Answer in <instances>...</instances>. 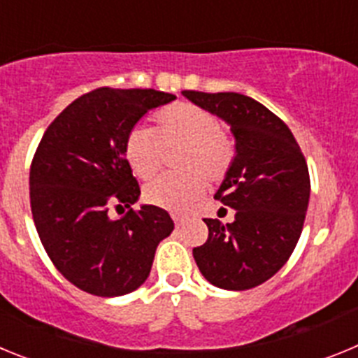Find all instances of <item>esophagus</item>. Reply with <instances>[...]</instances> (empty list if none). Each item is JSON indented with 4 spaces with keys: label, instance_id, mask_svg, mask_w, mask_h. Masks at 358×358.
<instances>
[{
    "label": "esophagus",
    "instance_id": "esophagus-1",
    "mask_svg": "<svg viewBox=\"0 0 358 358\" xmlns=\"http://www.w3.org/2000/svg\"><path fill=\"white\" fill-rule=\"evenodd\" d=\"M172 218H173V222H176V226H181V224L185 222V217L179 213H172Z\"/></svg>",
    "mask_w": 358,
    "mask_h": 358
}]
</instances>
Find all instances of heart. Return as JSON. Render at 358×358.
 I'll return each mask as SVG.
<instances>
[{"label":"heart","mask_w":358,"mask_h":358,"mask_svg":"<svg viewBox=\"0 0 358 358\" xmlns=\"http://www.w3.org/2000/svg\"><path fill=\"white\" fill-rule=\"evenodd\" d=\"M185 176H163L148 182L143 197L148 204L182 213L206 188L208 181H222L231 169L235 147L220 131L210 110L194 103H173L156 115L154 131L134 129L125 141V159L140 179H150L161 169L164 150H177Z\"/></svg>","instance_id":"b5f03b06"}]
</instances>
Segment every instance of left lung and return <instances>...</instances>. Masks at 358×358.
<instances>
[{
  "mask_svg": "<svg viewBox=\"0 0 358 358\" xmlns=\"http://www.w3.org/2000/svg\"><path fill=\"white\" fill-rule=\"evenodd\" d=\"M182 94L226 122L235 138V157L215 194L235 210V220L204 218L210 235L194 249L195 264L218 289L262 285L287 264L301 236L310 199L301 148L285 123L255 98L201 91Z\"/></svg>",
  "mask_w": 358,
  "mask_h": 358,
  "instance_id": "1",
  "label": "left lung"
}]
</instances>
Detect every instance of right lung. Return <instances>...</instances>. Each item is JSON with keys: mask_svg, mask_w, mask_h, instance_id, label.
Instances as JSON below:
<instances>
[{"mask_svg": "<svg viewBox=\"0 0 358 358\" xmlns=\"http://www.w3.org/2000/svg\"><path fill=\"white\" fill-rule=\"evenodd\" d=\"M176 100L156 90L100 87L69 103L52 122L30 169L37 233L59 273L84 292L116 297L141 287L173 220L141 204L110 219L113 203L140 201L125 141L148 110Z\"/></svg>", "mask_w": 358, "mask_h": 358, "instance_id": "1", "label": "right lung"}]
</instances>
